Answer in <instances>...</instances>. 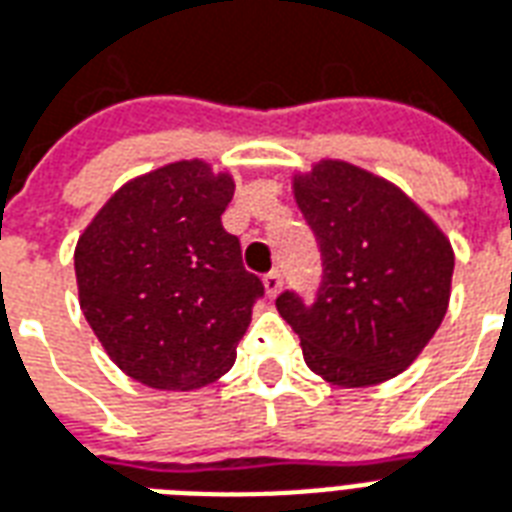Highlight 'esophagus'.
I'll return each instance as SVG.
<instances>
[{
  "label": "esophagus",
  "mask_w": 512,
  "mask_h": 512,
  "mask_svg": "<svg viewBox=\"0 0 512 512\" xmlns=\"http://www.w3.org/2000/svg\"><path fill=\"white\" fill-rule=\"evenodd\" d=\"M263 287H266L268 298H276L279 290H282V274H279V271H271V274L263 276Z\"/></svg>",
  "instance_id": "34e87169"
}]
</instances>
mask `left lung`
Listing matches in <instances>:
<instances>
[{
	"mask_svg": "<svg viewBox=\"0 0 512 512\" xmlns=\"http://www.w3.org/2000/svg\"><path fill=\"white\" fill-rule=\"evenodd\" d=\"M293 189L320 244L323 282L314 304L287 290L276 309L298 333L306 366L331 385L391 380L448 312V236L396 184L350 162H317Z\"/></svg>",
	"mask_w": 512,
	"mask_h": 512,
	"instance_id": "left-lung-1",
	"label": "left lung"
}]
</instances>
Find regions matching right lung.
<instances>
[{
    "label": "right lung",
    "instance_id": "right-lung-1",
    "mask_svg": "<svg viewBox=\"0 0 512 512\" xmlns=\"http://www.w3.org/2000/svg\"><path fill=\"white\" fill-rule=\"evenodd\" d=\"M233 189L208 162H170L113 192L78 238L83 317L132 380L192 391L236 361L263 282L222 227Z\"/></svg>",
    "mask_w": 512,
    "mask_h": 512
}]
</instances>
